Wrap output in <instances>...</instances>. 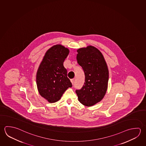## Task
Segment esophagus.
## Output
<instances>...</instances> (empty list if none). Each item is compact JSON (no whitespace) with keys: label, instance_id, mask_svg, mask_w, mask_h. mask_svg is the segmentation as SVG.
<instances>
[{"label":"esophagus","instance_id":"34e87169","mask_svg":"<svg viewBox=\"0 0 146 146\" xmlns=\"http://www.w3.org/2000/svg\"><path fill=\"white\" fill-rule=\"evenodd\" d=\"M71 82H72V84H73V85H74V79H71Z\"/></svg>","mask_w":146,"mask_h":146}]
</instances>
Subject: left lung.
I'll list each match as a JSON object with an SVG mask.
<instances>
[{"label": "left lung", "instance_id": "left-lung-1", "mask_svg": "<svg viewBox=\"0 0 146 146\" xmlns=\"http://www.w3.org/2000/svg\"><path fill=\"white\" fill-rule=\"evenodd\" d=\"M76 59L85 76L84 84L76 93L80 103L90 107L100 102L107 91L109 71L102 53L94 46L77 51Z\"/></svg>", "mask_w": 146, "mask_h": 146}]
</instances>
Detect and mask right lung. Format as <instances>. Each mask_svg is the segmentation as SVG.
<instances>
[{"instance_id":"1","label":"right lung","mask_w":146,"mask_h":146,"mask_svg":"<svg viewBox=\"0 0 146 146\" xmlns=\"http://www.w3.org/2000/svg\"><path fill=\"white\" fill-rule=\"evenodd\" d=\"M69 50L60 44L51 47L46 51L36 75L39 93L49 102L59 100L65 91L72 87L67 77L64 62Z\"/></svg>"}]
</instances>
